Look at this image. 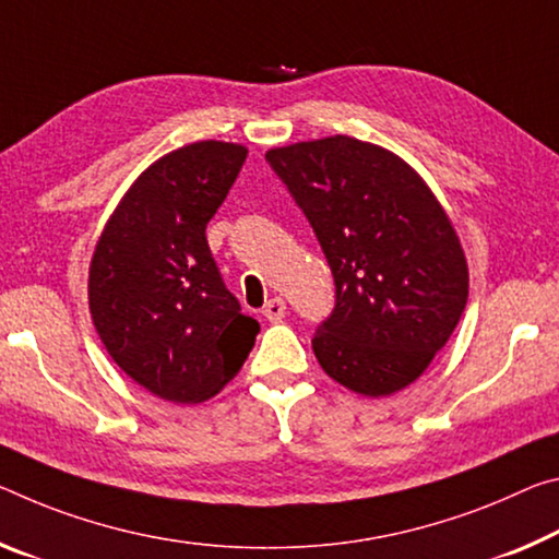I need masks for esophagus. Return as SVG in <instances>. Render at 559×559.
Wrapping results in <instances>:
<instances>
[{"instance_id": "obj_1", "label": "esophagus", "mask_w": 559, "mask_h": 559, "mask_svg": "<svg viewBox=\"0 0 559 559\" xmlns=\"http://www.w3.org/2000/svg\"><path fill=\"white\" fill-rule=\"evenodd\" d=\"M263 316H265V321H271V323H278L283 316H286V300L283 298H278V296H273L269 304L263 306Z\"/></svg>"}]
</instances>
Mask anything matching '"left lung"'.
<instances>
[{
	"instance_id": "left-lung-1",
	"label": "left lung",
	"mask_w": 559,
	"mask_h": 559,
	"mask_svg": "<svg viewBox=\"0 0 559 559\" xmlns=\"http://www.w3.org/2000/svg\"><path fill=\"white\" fill-rule=\"evenodd\" d=\"M265 162L333 273L335 306L311 341L321 368L360 395L411 385L467 304L465 253L445 211L405 162L350 136L271 148Z\"/></svg>"
}]
</instances>
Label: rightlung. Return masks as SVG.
Here are the masks:
<instances>
[{"label":"right lung","instance_id":"right-lung-1","mask_svg":"<svg viewBox=\"0 0 559 559\" xmlns=\"http://www.w3.org/2000/svg\"><path fill=\"white\" fill-rule=\"evenodd\" d=\"M246 148L199 141L158 158L114 211L88 269V308L114 362L171 403L216 395L251 353L261 325L206 241Z\"/></svg>","mask_w":559,"mask_h":559}]
</instances>
